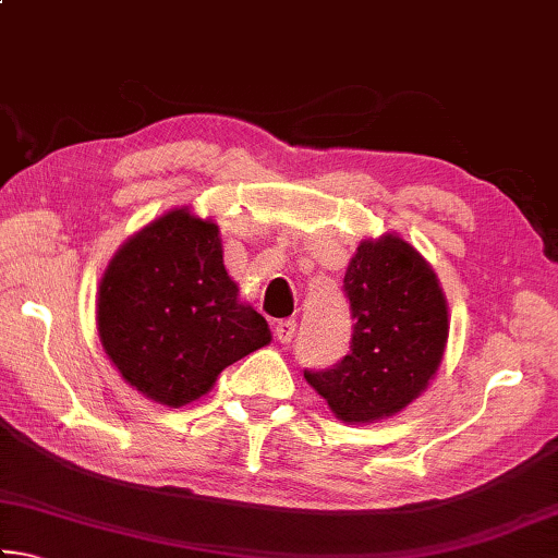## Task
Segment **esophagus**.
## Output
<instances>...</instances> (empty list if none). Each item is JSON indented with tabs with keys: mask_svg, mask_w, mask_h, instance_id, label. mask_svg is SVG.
Instances as JSON below:
<instances>
[{
	"mask_svg": "<svg viewBox=\"0 0 558 558\" xmlns=\"http://www.w3.org/2000/svg\"><path fill=\"white\" fill-rule=\"evenodd\" d=\"M276 337L282 344L292 342V337H295V319H280V323L276 325Z\"/></svg>",
	"mask_w": 558,
	"mask_h": 558,
	"instance_id": "1",
	"label": "esophagus"
}]
</instances>
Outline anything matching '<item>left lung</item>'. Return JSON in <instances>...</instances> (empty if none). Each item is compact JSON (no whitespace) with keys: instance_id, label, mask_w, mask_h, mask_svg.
I'll use <instances>...</instances> for the list:
<instances>
[{"instance_id":"1","label":"left lung","mask_w":558,"mask_h":558,"mask_svg":"<svg viewBox=\"0 0 558 558\" xmlns=\"http://www.w3.org/2000/svg\"><path fill=\"white\" fill-rule=\"evenodd\" d=\"M354 317L352 347L307 384L339 421L376 423L428 389L450 332L448 300L430 263L396 233L364 239L344 272Z\"/></svg>"}]
</instances>
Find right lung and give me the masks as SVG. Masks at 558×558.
<instances>
[{"label": "right lung", "mask_w": 558, "mask_h": 558, "mask_svg": "<svg viewBox=\"0 0 558 558\" xmlns=\"http://www.w3.org/2000/svg\"><path fill=\"white\" fill-rule=\"evenodd\" d=\"M96 323L122 379L169 409L202 399L226 366L272 339L223 266L219 226L192 206L120 245L100 278Z\"/></svg>", "instance_id": "1"}]
</instances>
